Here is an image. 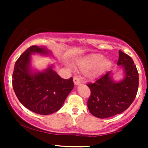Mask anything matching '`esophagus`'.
<instances>
[{"label": "esophagus", "mask_w": 148, "mask_h": 148, "mask_svg": "<svg viewBox=\"0 0 148 148\" xmlns=\"http://www.w3.org/2000/svg\"><path fill=\"white\" fill-rule=\"evenodd\" d=\"M73 81H74L75 86H79L81 84V81H80L79 78L78 76H74V79H73Z\"/></svg>", "instance_id": "1"}]
</instances>
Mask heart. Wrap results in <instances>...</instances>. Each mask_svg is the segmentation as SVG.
Here are the masks:
<instances>
[{
	"instance_id": "obj_1",
	"label": "heart",
	"mask_w": 148,
	"mask_h": 148,
	"mask_svg": "<svg viewBox=\"0 0 148 148\" xmlns=\"http://www.w3.org/2000/svg\"><path fill=\"white\" fill-rule=\"evenodd\" d=\"M80 67L83 69L92 70L89 73V76L92 79L98 77L109 67L110 61L103 59V56L99 53L90 54L80 61Z\"/></svg>"
}]
</instances>
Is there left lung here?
<instances>
[{"mask_svg": "<svg viewBox=\"0 0 148 148\" xmlns=\"http://www.w3.org/2000/svg\"><path fill=\"white\" fill-rule=\"evenodd\" d=\"M118 65L123 69V78L115 81L109 71L93 84L87 86L91 90L88 108L98 118H107L123 113L136 96L138 73L130 56L119 51Z\"/></svg>", "mask_w": 148, "mask_h": 148, "instance_id": "1", "label": "left lung"}]
</instances>
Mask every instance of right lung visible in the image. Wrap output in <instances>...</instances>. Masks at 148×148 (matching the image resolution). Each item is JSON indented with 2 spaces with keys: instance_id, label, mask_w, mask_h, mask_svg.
<instances>
[{
  "instance_id": "obj_1",
  "label": "right lung",
  "mask_w": 148,
  "mask_h": 148,
  "mask_svg": "<svg viewBox=\"0 0 148 148\" xmlns=\"http://www.w3.org/2000/svg\"><path fill=\"white\" fill-rule=\"evenodd\" d=\"M46 47L32 46L18 58L14 64L12 86L18 99L25 108L40 115L58 111L74 88L73 79H63L53 70V64L39 71L31 63L33 54L49 56Z\"/></svg>"
}]
</instances>
